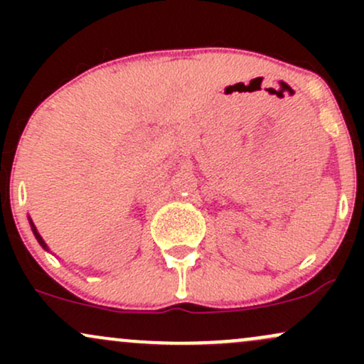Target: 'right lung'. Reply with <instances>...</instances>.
Returning a JSON list of instances; mask_svg holds the SVG:
<instances>
[{"instance_id": "obj_1", "label": "right lung", "mask_w": 364, "mask_h": 364, "mask_svg": "<svg viewBox=\"0 0 364 364\" xmlns=\"http://www.w3.org/2000/svg\"><path fill=\"white\" fill-rule=\"evenodd\" d=\"M28 224H31V229H32V232H34V236H36L37 243H39L41 246H43V248L46 250V252H49V246L46 245V241L43 240V236L39 235V231H37V228H36V225H34V223H32V219H31V217H28Z\"/></svg>"}]
</instances>
